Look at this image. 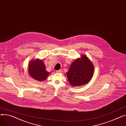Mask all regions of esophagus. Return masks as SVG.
Here are the masks:
<instances>
[{
  "mask_svg": "<svg viewBox=\"0 0 126 126\" xmlns=\"http://www.w3.org/2000/svg\"><path fill=\"white\" fill-rule=\"evenodd\" d=\"M62 69H60V70H56V72H62Z\"/></svg>",
  "mask_w": 126,
  "mask_h": 126,
  "instance_id": "1",
  "label": "esophagus"
}]
</instances>
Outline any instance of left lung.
Masks as SVG:
<instances>
[{
    "mask_svg": "<svg viewBox=\"0 0 126 126\" xmlns=\"http://www.w3.org/2000/svg\"><path fill=\"white\" fill-rule=\"evenodd\" d=\"M73 62L67 72L70 84L73 86L86 84L90 81L94 72L93 64L84 55Z\"/></svg>",
    "mask_w": 126,
    "mask_h": 126,
    "instance_id": "obj_1",
    "label": "left lung"
}]
</instances>
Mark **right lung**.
I'll list each match as a JSON object with an SVG mask.
<instances>
[{"mask_svg":"<svg viewBox=\"0 0 126 126\" xmlns=\"http://www.w3.org/2000/svg\"><path fill=\"white\" fill-rule=\"evenodd\" d=\"M30 75L38 81L45 80L49 72L46 70L45 65L42 60L37 59L31 61L29 67Z\"/></svg>","mask_w":126,"mask_h":126,"instance_id":"add662e5","label":"right lung"}]
</instances>
